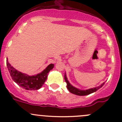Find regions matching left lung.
<instances>
[{"instance_id":"8db88e82","label":"left lung","mask_w":122,"mask_h":122,"mask_svg":"<svg viewBox=\"0 0 122 122\" xmlns=\"http://www.w3.org/2000/svg\"><path fill=\"white\" fill-rule=\"evenodd\" d=\"M64 80L66 81V83H67V89L68 90L69 92L70 93H72V94H74L76 95L77 96H86V95H88L90 94H92V93H94V92H96L97 90L100 89V88H102V86L104 84V82L103 83H102V84L100 85L99 86L96 87H94V88H89V89H87V90H80L78 88H76V87H74L72 86V85L70 84L69 83V81L67 80V76H66V74L65 73L64 75Z\"/></svg>"}]
</instances>
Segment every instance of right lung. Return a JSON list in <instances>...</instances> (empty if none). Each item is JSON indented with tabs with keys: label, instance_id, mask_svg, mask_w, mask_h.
Listing matches in <instances>:
<instances>
[{
	"label": "right lung",
	"instance_id": "add662e5",
	"mask_svg": "<svg viewBox=\"0 0 122 122\" xmlns=\"http://www.w3.org/2000/svg\"><path fill=\"white\" fill-rule=\"evenodd\" d=\"M6 64L13 80L22 88L27 90H36L39 89L46 81L48 72L54 68V66L53 64H51L41 73L35 76H29L13 68L8 62V59L6 60Z\"/></svg>",
	"mask_w": 122,
	"mask_h": 122
}]
</instances>
